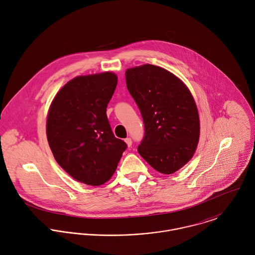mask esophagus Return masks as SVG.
Returning a JSON list of instances; mask_svg holds the SVG:
<instances>
[{
    "label": "esophagus",
    "mask_w": 255,
    "mask_h": 255,
    "mask_svg": "<svg viewBox=\"0 0 255 255\" xmlns=\"http://www.w3.org/2000/svg\"><path fill=\"white\" fill-rule=\"evenodd\" d=\"M125 141H126V143L128 144V147H130V146L132 145V140H131V138H130V137L126 138V139H125Z\"/></svg>",
    "instance_id": "34e87169"
}]
</instances>
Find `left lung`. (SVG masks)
Listing matches in <instances>:
<instances>
[{
    "instance_id": "8db88e82",
    "label": "left lung",
    "mask_w": 255,
    "mask_h": 255,
    "mask_svg": "<svg viewBox=\"0 0 255 255\" xmlns=\"http://www.w3.org/2000/svg\"><path fill=\"white\" fill-rule=\"evenodd\" d=\"M126 80L144 123L138 153L156 171L175 173L191 159L199 138L190 91L176 75L153 65L128 69Z\"/></svg>"
}]
</instances>
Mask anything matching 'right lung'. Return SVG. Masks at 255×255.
<instances>
[{
    "label": "right lung",
    "mask_w": 255,
    "mask_h": 255,
    "mask_svg": "<svg viewBox=\"0 0 255 255\" xmlns=\"http://www.w3.org/2000/svg\"><path fill=\"white\" fill-rule=\"evenodd\" d=\"M117 83L113 73L77 76L58 92L49 110L50 148L78 182L100 185L109 181L128 147L114 135L106 114Z\"/></svg>",
    "instance_id": "add662e5"
}]
</instances>
